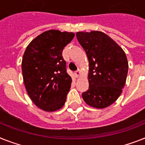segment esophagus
<instances>
[{
  "label": "esophagus",
  "instance_id": "1",
  "mask_svg": "<svg viewBox=\"0 0 145 145\" xmlns=\"http://www.w3.org/2000/svg\"><path fill=\"white\" fill-rule=\"evenodd\" d=\"M80 74H81V70L78 69V70H77L75 72V77H78L80 75Z\"/></svg>",
  "mask_w": 145,
  "mask_h": 145
}]
</instances>
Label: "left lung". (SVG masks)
<instances>
[{
	"label": "left lung",
	"mask_w": 145,
	"mask_h": 145,
	"mask_svg": "<svg viewBox=\"0 0 145 145\" xmlns=\"http://www.w3.org/2000/svg\"><path fill=\"white\" fill-rule=\"evenodd\" d=\"M76 37L89 60V89L82 98L91 107L105 108L122 92L128 72L126 54L102 32H78Z\"/></svg>",
	"instance_id": "8db88e82"
}]
</instances>
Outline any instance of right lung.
Wrapping results in <instances>:
<instances>
[{"label":"right lung","mask_w":145,"mask_h":145,"mask_svg":"<svg viewBox=\"0 0 145 145\" xmlns=\"http://www.w3.org/2000/svg\"><path fill=\"white\" fill-rule=\"evenodd\" d=\"M72 32L46 31L32 40L22 59V73L29 96L37 107L52 112L64 106L71 87L62 52Z\"/></svg>","instance_id":"obj_1"}]
</instances>
